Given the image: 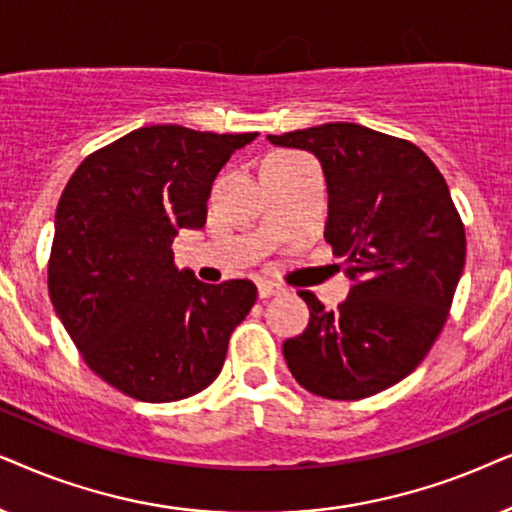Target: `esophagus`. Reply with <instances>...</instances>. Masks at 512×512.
I'll return each instance as SVG.
<instances>
[{
    "label": "esophagus",
    "mask_w": 512,
    "mask_h": 512,
    "mask_svg": "<svg viewBox=\"0 0 512 512\" xmlns=\"http://www.w3.org/2000/svg\"><path fill=\"white\" fill-rule=\"evenodd\" d=\"M257 290H260V299H271V297H278L283 295L285 288H281L278 283H271V281H264L257 285Z\"/></svg>",
    "instance_id": "1"
}]
</instances>
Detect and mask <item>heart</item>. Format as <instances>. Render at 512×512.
Segmentation results:
<instances>
[{
	"label": "heart",
	"mask_w": 512,
	"mask_h": 512,
	"mask_svg": "<svg viewBox=\"0 0 512 512\" xmlns=\"http://www.w3.org/2000/svg\"><path fill=\"white\" fill-rule=\"evenodd\" d=\"M295 156H299V154H288V152H283V154H274V156H271V159H295Z\"/></svg>",
	"instance_id": "heart-1"
}]
</instances>
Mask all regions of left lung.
<instances>
[{
    "label": "left lung",
    "mask_w": 512,
    "mask_h": 512,
    "mask_svg": "<svg viewBox=\"0 0 512 512\" xmlns=\"http://www.w3.org/2000/svg\"><path fill=\"white\" fill-rule=\"evenodd\" d=\"M269 142L316 154L327 182L325 241L353 281L337 311L299 292L311 318L285 339V363L299 386L330 400L384 391L431 351L466 264L445 177L412 142L346 121Z\"/></svg>",
    "instance_id": "1"
}]
</instances>
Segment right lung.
<instances>
[{
	"label": "right lung",
	"instance_id": "right-lung-1",
	"mask_svg": "<svg viewBox=\"0 0 512 512\" xmlns=\"http://www.w3.org/2000/svg\"><path fill=\"white\" fill-rule=\"evenodd\" d=\"M255 138L138 128L81 161L60 196L53 309L86 365L135 400L173 403L213 384L255 304L252 281L208 285L173 260L180 229L206 224L217 173Z\"/></svg>",
	"mask_w": 512,
	"mask_h": 512
}]
</instances>
